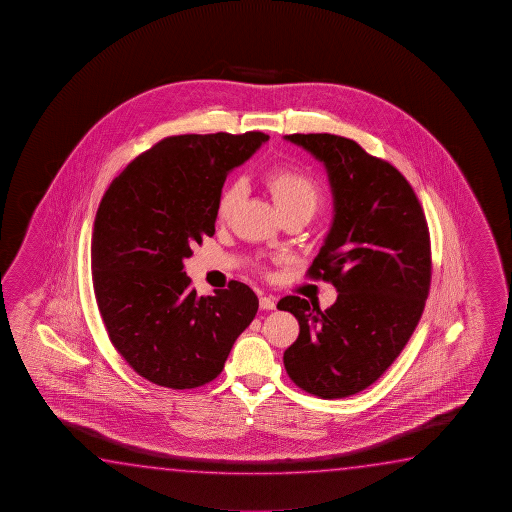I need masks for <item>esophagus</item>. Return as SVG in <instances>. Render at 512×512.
I'll list each match as a JSON object with an SVG mask.
<instances>
[{"instance_id":"1","label":"esophagus","mask_w":512,"mask_h":512,"mask_svg":"<svg viewBox=\"0 0 512 512\" xmlns=\"http://www.w3.org/2000/svg\"><path fill=\"white\" fill-rule=\"evenodd\" d=\"M261 310H274L276 308V299L272 295H263L260 297Z\"/></svg>"}]
</instances>
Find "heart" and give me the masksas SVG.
<instances>
[{
  "instance_id": "obj_1",
  "label": "heart",
  "mask_w": 512,
  "mask_h": 512,
  "mask_svg": "<svg viewBox=\"0 0 512 512\" xmlns=\"http://www.w3.org/2000/svg\"><path fill=\"white\" fill-rule=\"evenodd\" d=\"M265 184L285 217L295 211H306L313 215L321 206V188L317 186V182L313 181L310 175L304 174L303 170H299V168H292V166L274 168L265 175ZM243 195H245V186L242 181L231 182L224 190L220 191L217 211H215L218 222L226 224L233 218L234 211L240 206Z\"/></svg>"
}]
</instances>
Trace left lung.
Returning a JSON list of instances; mask_svg holds the SVG:
<instances>
[{
    "mask_svg": "<svg viewBox=\"0 0 512 512\" xmlns=\"http://www.w3.org/2000/svg\"><path fill=\"white\" fill-rule=\"evenodd\" d=\"M324 163L335 217L308 276L337 288L328 310L286 295L299 337L283 355L299 389L347 398L373 385L398 358L425 310L432 251L425 213L407 179L353 139L290 134Z\"/></svg>",
    "mask_w": 512,
    "mask_h": 512,
    "instance_id": "obj_1",
    "label": "left lung"
}]
</instances>
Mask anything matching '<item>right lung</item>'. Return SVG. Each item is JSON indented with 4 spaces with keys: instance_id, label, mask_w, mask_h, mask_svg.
<instances>
[{
    "instance_id": "1",
    "label": "right lung",
    "mask_w": 512,
    "mask_h": 512,
    "mask_svg": "<svg viewBox=\"0 0 512 512\" xmlns=\"http://www.w3.org/2000/svg\"><path fill=\"white\" fill-rule=\"evenodd\" d=\"M269 139L263 132L184 134L139 154L102 197L91 270L109 340L148 382L202 387L222 373L258 312L249 286L197 295L182 261L215 234L226 177Z\"/></svg>"
}]
</instances>
